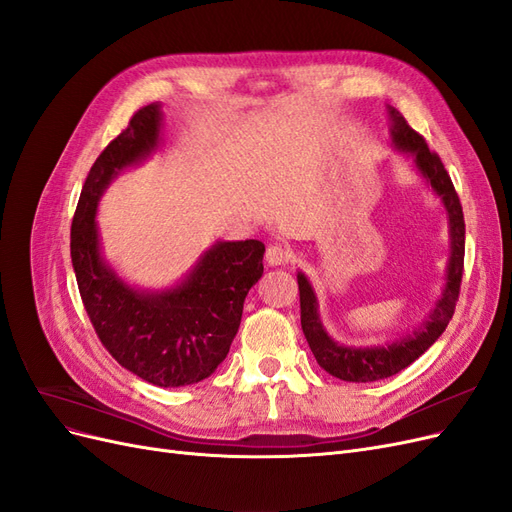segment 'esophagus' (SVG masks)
<instances>
[{
	"mask_svg": "<svg viewBox=\"0 0 512 512\" xmlns=\"http://www.w3.org/2000/svg\"><path fill=\"white\" fill-rule=\"evenodd\" d=\"M288 258H290V254H288V250L286 247H282V245H269L267 247V254H265V260H267V265L269 267H282V265H286L288 262Z\"/></svg>",
	"mask_w": 512,
	"mask_h": 512,
	"instance_id": "34e87169",
	"label": "esophagus"
}]
</instances>
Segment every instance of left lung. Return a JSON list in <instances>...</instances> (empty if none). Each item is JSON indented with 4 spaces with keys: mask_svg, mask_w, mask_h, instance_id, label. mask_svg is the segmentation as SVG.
<instances>
[{
    "mask_svg": "<svg viewBox=\"0 0 512 512\" xmlns=\"http://www.w3.org/2000/svg\"><path fill=\"white\" fill-rule=\"evenodd\" d=\"M389 117L395 149L406 153V156H412L418 173L427 179L431 190L442 198V205L448 213V228H451V258H448L446 286L442 290V297L438 299L436 307H433L429 318L421 324V329H416L412 335L395 339L393 344L371 348H354L333 342L320 322L318 301L312 284H309L303 273L297 275L301 297V327L307 344L324 371H329L331 376L346 382L384 380L399 374L401 369L414 363L418 356L436 344V339L444 333L446 324L451 322L461 288L463 254H466V222H463V211L455 185L451 177H448L438 153L429 151L425 138L408 126L404 115L397 108L389 106Z\"/></svg>",
    "mask_w": 512,
    "mask_h": 512,
    "instance_id": "8db88e82",
    "label": "left lung"
}]
</instances>
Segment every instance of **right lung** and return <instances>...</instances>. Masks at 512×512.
I'll use <instances>...</instances> for the list:
<instances>
[{
  "label": "right lung",
  "mask_w": 512,
  "mask_h": 512,
  "mask_svg": "<svg viewBox=\"0 0 512 512\" xmlns=\"http://www.w3.org/2000/svg\"><path fill=\"white\" fill-rule=\"evenodd\" d=\"M160 128V104H147L100 153L74 211L70 256L85 312L102 346L134 376L175 389L209 378L226 359L243 301L265 269V243L218 241L179 286L162 292L136 290L106 265L96 224L98 200L123 168L158 149Z\"/></svg>",
  "instance_id": "obj_1"
}]
</instances>
